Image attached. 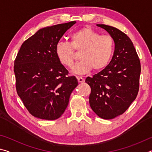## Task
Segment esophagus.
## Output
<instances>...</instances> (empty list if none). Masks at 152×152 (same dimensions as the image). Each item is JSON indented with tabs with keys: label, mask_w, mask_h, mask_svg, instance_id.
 Returning <instances> with one entry per match:
<instances>
[{
	"label": "esophagus",
	"mask_w": 152,
	"mask_h": 152,
	"mask_svg": "<svg viewBox=\"0 0 152 152\" xmlns=\"http://www.w3.org/2000/svg\"><path fill=\"white\" fill-rule=\"evenodd\" d=\"M77 79H78V82H80V83H83V82H84V79L82 78V77L81 76H78L77 77Z\"/></svg>",
	"instance_id": "obj_1"
}]
</instances>
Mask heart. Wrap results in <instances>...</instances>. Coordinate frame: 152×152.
Segmentation results:
<instances>
[{"label":"heart","instance_id":"heart-1","mask_svg":"<svg viewBox=\"0 0 152 152\" xmlns=\"http://www.w3.org/2000/svg\"><path fill=\"white\" fill-rule=\"evenodd\" d=\"M75 51H80L81 60L72 70L78 74L92 69L101 71L109 65L115 51V41L109 35H101L89 27H82L70 35V42L60 41L56 45V54L63 66L72 68L76 60Z\"/></svg>","mask_w":152,"mask_h":152}]
</instances>
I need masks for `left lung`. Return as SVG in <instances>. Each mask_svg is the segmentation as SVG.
<instances>
[{
    "instance_id": "left-lung-1",
    "label": "left lung",
    "mask_w": 152,
    "mask_h": 152,
    "mask_svg": "<svg viewBox=\"0 0 152 152\" xmlns=\"http://www.w3.org/2000/svg\"><path fill=\"white\" fill-rule=\"evenodd\" d=\"M115 41L111 61L102 71L87 77L91 86L89 103L99 117L112 119L123 114L137 97L140 88L141 64L132 40L121 31L106 25H97Z\"/></svg>"
}]
</instances>
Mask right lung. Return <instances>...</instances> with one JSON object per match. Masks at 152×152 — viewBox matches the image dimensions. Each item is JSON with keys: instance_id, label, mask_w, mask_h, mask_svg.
Here are the masks:
<instances>
[{"instance_id": "obj_1", "label": "right lung", "mask_w": 152, "mask_h": 152, "mask_svg": "<svg viewBox=\"0 0 152 152\" xmlns=\"http://www.w3.org/2000/svg\"><path fill=\"white\" fill-rule=\"evenodd\" d=\"M76 23L41 29L21 45L14 62L16 90L31 115L41 119L56 120L68 107L75 76H69L56 54V45Z\"/></svg>"}]
</instances>
